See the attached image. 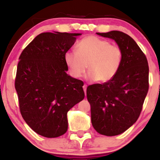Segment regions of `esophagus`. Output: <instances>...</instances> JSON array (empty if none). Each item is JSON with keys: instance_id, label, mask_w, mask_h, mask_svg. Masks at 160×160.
I'll return each mask as SVG.
<instances>
[{"instance_id": "obj_1", "label": "esophagus", "mask_w": 160, "mask_h": 160, "mask_svg": "<svg viewBox=\"0 0 160 160\" xmlns=\"http://www.w3.org/2000/svg\"><path fill=\"white\" fill-rule=\"evenodd\" d=\"M86 87H87V86L86 85H83V86H82V88H83V90H84V92H85V95H86Z\"/></svg>"}]
</instances>
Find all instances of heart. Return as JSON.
Masks as SVG:
<instances>
[{
    "mask_svg": "<svg viewBox=\"0 0 160 160\" xmlns=\"http://www.w3.org/2000/svg\"><path fill=\"white\" fill-rule=\"evenodd\" d=\"M65 62L70 74L79 78L89 69L88 78L98 82H107L118 73L122 61L119 46L95 36L82 38L76 45V52H67Z\"/></svg>",
    "mask_w": 160,
    "mask_h": 160,
    "instance_id": "heart-1",
    "label": "heart"
}]
</instances>
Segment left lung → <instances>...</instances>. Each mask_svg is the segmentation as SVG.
I'll list each match as a JSON object with an SVG mask.
<instances>
[{"label":"left lung","instance_id":"left-lung-1","mask_svg":"<svg viewBox=\"0 0 160 160\" xmlns=\"http://www.w3.org/2000/svg\"><path fill=\"white\" fill-rule=\"evenodd\" d=\"M96 34L114 40L122 52V64L114 78L86 89L92 126L101 135L114 136L138 119L149 89V67L144 53L128 34L119 31Z\"/></svg>","mask_w":160,"mask_h":160}]
</instances>
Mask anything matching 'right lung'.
Masks as SVG:
<instances>
[{
  "instance_id": "add662e5",
  "label": "right lung",
  "mask_w": 160,
  "mask_h": 160,
  "mask_svg": "<svg viewBox=\"0 0 160 160\" xmlns=\"http://www.w3.org/2000/svg\"><path fill=\"white\" fill-rule=\"evenodd\" d=\"M81 34L44 32L19 56L15 80L24 120L38 135L56 138L68 130V111L84 98L83 82L71 78L65 54Z\"/></svg>"
}]
</instances>
